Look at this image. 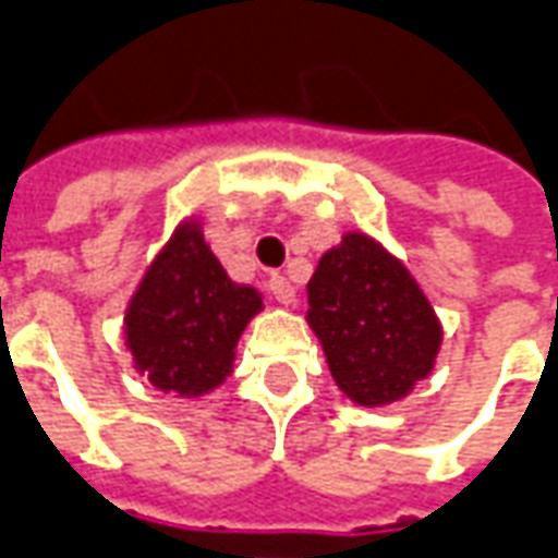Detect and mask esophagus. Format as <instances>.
<instances>
[{"label": "esophagus", "instance_id": "obj_1", "mask_svg": "<svg viewBox=\"0 0 558 558\" xmlns=\"http://www.w3.org/2000/svg\"><path fill=\"white\" fill-rule=\"evenodd\" d=\"M267 288H270V294L276 298V303H282V306H291V303L298 300V291H294V286L288 282L286 276H270Z\"/></svg>", "mask_w": 558, "mask_h": 558}]
</instances>
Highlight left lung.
<instances>
[{"instance_id": "left-lung-1", "label": "left lung", "mask_w": 558, "mask_h": 558, "mask_svg": "<svg viewBox=\"0 0 558 558\" xmlns=\"http://www.w3.org/2000/svg\"><path fill=\"white\" fill-rule=\"evenodd\" d=\"M306 294V322L351 402L390 405L433 373L441 324L405 264L378 240L349 231L324 252Z\"/></svg>"}]
</instances>
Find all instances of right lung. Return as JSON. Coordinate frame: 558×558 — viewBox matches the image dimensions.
Masks as SVG:
<instances>
[{"mask_svg": "<svg viewBox=\"0 0 558 558\" xmlns=\"http://www.w3.org/2000/svg\"><path fill=\"white\" fill-rule=\"evenodd\" d=\"M260 310L258 291L231 282L189 219L146 267L125 310L134 369L165 393L204 397L231 375L236 339Z\"/></svg>", "mask_w": 558, "mask_h": 558, "instance_id": "obj_1", "label": "right lung"}]
</instances>
